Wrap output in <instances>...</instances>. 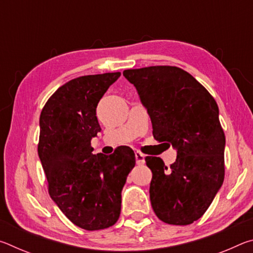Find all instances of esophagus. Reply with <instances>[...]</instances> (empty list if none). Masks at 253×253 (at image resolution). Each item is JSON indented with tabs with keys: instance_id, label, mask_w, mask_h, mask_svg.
<instances>
[{
	"instance_id": "obj_1",
	"label": "esophagus",
	"mask_w": 253,
	"mask_h": 253,
	"mask_svg": "<svg viewBox=\"0 0 253 253\" xmlns=\"http://www.w3.org/2000/svg\"><path fill=\"white\" fill-rule=\"evenodd\" d=\"M136 163L137 165H144L145 164V155L140 152H135Z\"/></svg>"
}]
</instances>
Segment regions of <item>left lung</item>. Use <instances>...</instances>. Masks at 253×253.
<instances>
[{
  "label": "left lung",
  "instance_id": "obj_1",
  "mask_svg": "<svg viewBox=\"0 0 253 253\" xmlns=\"http://www.w3.org/2000/svg\"><path fill=\"white\" fill-rule=\"evenodd\" d=\"M135 85L153 125L154 138L172 145L176 161L166 168L147 156L153 173L149 198L163 222L187 225L207 211L223 184L225 136L219 107L181 68L154 66L123 72Z\"/></svg>",
  "mask_w": 253,
  "mask_h": 253
}]
</instances>
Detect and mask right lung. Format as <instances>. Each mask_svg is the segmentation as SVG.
I'll use <instances>...</instances> for the list:
<instances>
[{"label":"right lung","instance_id":"right-lung-1","mask_svg":"<svg viewBox=\"0 0 253 253\" xmlns=\"http://www.w3.org/2000/svg\"><path fill=\"white\" fill-rule=\"evenodd\" d=\"M121 72L83 76L61 85L40 115L38 153L49 194L81 229L95 231L116 223L122 191L135 166V154L123 146L111 155L92 154L91 139L101 130L99 100Z\"/></svg>","mask_w":253,"mask_h":253}]
</instances>
